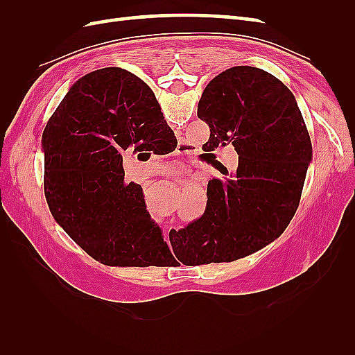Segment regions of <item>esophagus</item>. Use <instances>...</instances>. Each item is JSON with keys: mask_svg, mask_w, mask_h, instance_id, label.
<instances>
[{"mask_svg": "<svg viewBox=\"0 0 355 355\" xmlns=\"http://www.w3.org/2000/svg\"><path fill=\"white\" fill-rule=\"evenodd\" d=\"M176 168H178V166H176Z\"/></svg>", "mask_w": 355, "mask_h": 355, "instance_id": "1", "label": "esophagus"}]
</instances>
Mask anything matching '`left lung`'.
<instances>
[{"instance_id": "left-lung-1", "label": "left lung", "mask_w": 355, "mask_h": 355, "mask_svg": "<svg viewBox=\"0 0 355 355\" xmlns=\"http://www.w3.org/2000/svg\"><path fill=\"white\" fill-rule=\"evenodd\" d=\"M197 115L213 148L232 145L234 173L207 185V207L187 228L171 232L175 254L185 249L197 265L232 262L280 237L295 216L313 146L293 93L253 67L220 72L204 89Z\"/></svg>"}]
</instances>
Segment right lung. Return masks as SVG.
<instances>
[{"mask_svg":"<svg viewBox=\"0 0 355 355\" xmlns=\"http://www.w3.org/2000/svg\"><path fill=\"white\" fill-rule=\"evenodd\" d=\"M173 136L153 90L121 68L84 75L59 103L41 141L44 194L53 218L93 259L108 266L171 259L141 185L124 182L123 155Z\"/></svg>","mask_w":355,"mask_h":355,"instance_id":"1","label":"right lung"}]
</instances>
